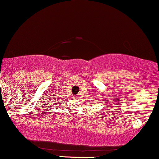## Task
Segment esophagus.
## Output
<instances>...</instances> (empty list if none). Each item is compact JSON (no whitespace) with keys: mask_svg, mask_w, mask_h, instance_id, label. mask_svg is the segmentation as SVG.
I'll return each mask as SVG.
<instances>
[{"mask_svg":"<svg viewBox=\"0 0 159 159\" xmlns=\"http://www.w3.org/2000/svg\"><path fill=\"white\" fill-rule=\"evenodd\" d=\"M74 98H78L77 95H75V96H74Z\"/></svg>","mask_w":159,"mask_h":159,"instance_id":"obj_1","label":"esophagus"}]
</instances>
